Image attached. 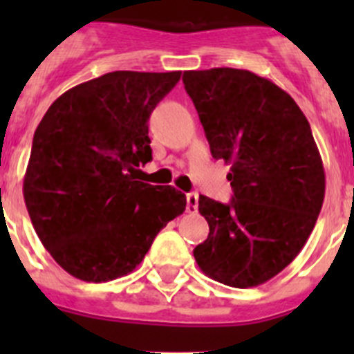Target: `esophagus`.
Listing matches in <instances>:
<instances>
[{"instance_id": "1", "label": "esophagus", "mask_w": 354, "mask_h": 354, "mask_svg": "<svg viewBox=\"0 0 354 354\" xmlns=\"http://www.w3.org/2000/svg\"><path fill=\"white\" fill-rule=\"evenodd\" d=\"M186 202H187V212H193L195 214L198 211V193L192 192L186 195Z\"/></svg>"}]
</instances>
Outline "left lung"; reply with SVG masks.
Masks as SVG:
<instances>
[{"mask_svg": "<svg viewBox=\"0 0 354 354\" xmlns=\"http://www.w3.org/2000/svg\"><path fill=\"white\" fill-rule=\"evenodd\" d=\"M184 88L211 154L230 165L232 200L200 195L209 236L193 250L216 282L255 287L296 259L324 200V168L310 124L292 97L243 68L186 71Z\"/></svg>", "mask_w": 354, "mask_h": 354, "instance_id": "left-lung-1", "label": "left lung"}]
</instances>
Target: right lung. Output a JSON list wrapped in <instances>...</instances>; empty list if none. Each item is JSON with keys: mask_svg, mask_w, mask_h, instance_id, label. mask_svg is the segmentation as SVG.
<instances>
[{"mask_svg": "<svg viewBox=\"0 0 354 354\" xmlns=\"http://www.w3.org/2000/svg\"><path fill=\"white\" fill-rule=\"evenodd\" d=\"M180 72L115 71L67 90L33 136L23 193L51 257L84 282H108L143 261L183 214L186 195L136 180L152 159L149 122Z\"/></svg>", "mask_w": 354, "mask_h": 354, "instance_id": "right-lung-1", "label": "right lung"}]
</instances>
